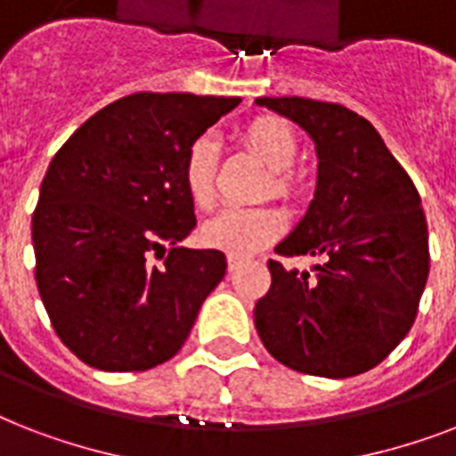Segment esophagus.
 <instances>
[{
  "label": "esophagus",
  "mask_w": 456,
  "mask_h": 456,
  "mask_svg": "<svg viewBox=\"0 0 456 456\" xmlns=\"http://www.w3.org/2000/svg\"><path fill=\"white\" fill-rule=\"evenodd\" d=\"M243 263H246V260H243V257H234V256H229V257H227V267H229V272H236V270H239V267H241Z\"/></svg>",
  "instance_id": "esophagus-1"
}]
</instances>
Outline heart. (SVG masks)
<instances>
[{
    "label": "heart",
    "instance_id": "1",
    "mask_svg": "<svg viewBox=\"0 0 456 456\" xmlns=\"http://www.w3.org/2000/svg\"><path fill=\"white\" fill-rule=\"evenodd\" d=\"M243 144L272 167L265 193L296 199L303 186L293 165L298 163L300 146L296 130L284 118L263 116L243 127ZM217 179V146L210 137L193 139L186 149L182 165V182L193 206L210 208L215 200ZM286 232V215L274 206L224 208L200 227V241L208 248L222 250L227 256L248 257L270 246Z\"/></svg>",
    "mask_w": 456,
    "mask_h": 456
}]
</instances>
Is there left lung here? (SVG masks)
Masks as SVG:
<instances>
[{"label":"left lung","instance_id":"left-lung-1","mask_svg":"<svg viewBox=\"0 0 456 456\" xmlns=\"http://www.w3.org/2000/svg\"><path fill=\"white\" fill-rule=\"evenodd\" d=\"M317 149V189L279 256H322L310 272L270 260L257 336L286 367L347 379L383 362L414 324L428 279V227L414 182L374 125L338 103L263 96Z\"/></svg>","mask_w":456,"mask_h":456}]
</instances>
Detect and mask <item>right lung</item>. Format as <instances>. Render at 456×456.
Wrapping results in <instances>:
<instances>
[{
  "mask_svg": "<svg viewBox=\"0 0 456 456\" xmlns=\"http://www.w3.org/2000/svg\"><path fill=\"white\" fill-rule=\"evenodd\" d=\"M236 96H123L73 132L32 213L35 281L56 336L102 371H146L179 353L227 272L220 250L177 246L196 227L182 165ZM172 245L163 265L151 256Z\"/></svg>",
  "mask_w": 456,
  "mask_h": 456,
  "instance_id": "obj_1",
  "label": "right lung"
}]
</instances>
